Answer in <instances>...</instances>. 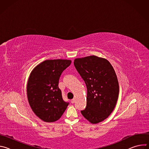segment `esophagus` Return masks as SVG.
Masks as SVG:
<instances>
[{
  "mask_svg": "<svg viewBox=\"0 0 149 149\" xmlns=\"http://www.w3.org/2000/svg\"><path fill=\"white\" fill-rule=\"evenodd\" d=\"M74 102H75V100H74V99H72V100H71V102L72 104H74Z\"/></svg>",
  "mask_w": 149,
  "mask_h": 149,
  "instance_id": "1",
  "label": "esophagus"
}]
</instances>
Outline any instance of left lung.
Masks as SVG:
<instances>
[{"label": "left lung", "mask_w": 149, "mask_h": 149, "mask_svg": "<svg viewBox=\"0 0 149 149\" xmlns=\"http://www.w3.org/2000/svg\"><path fill=\"white\" fill-rule=\"evenodd\" d=\"M74 64L87 88V106L81 113L91 123H98L110 115L117 101L115 71L108 60L95 55L76 58Z\"/></svg>", "instance_id": "8db88e82"}]
</instances>
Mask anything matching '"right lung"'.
I'll list each match as a JSON object with an SVG mask.
<instances>
[{"label":"right lung","instance_id":"add662e5","mask_svg":"<svg viewBox=\"0 0 149 149\" xmlns=\"http://www.w3.org/2000/svg\"><path fill=\"white\" fill-rule=\"evenodd\" d=\"M71 63L68 59L46 60L31 72L27 84L28 102L33 113L45 122L59 120L69 104L58 87L62 72Z\"/></svg>","mask_w":149,"mask_h":149}]
</instances>
